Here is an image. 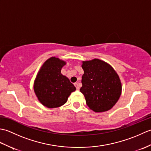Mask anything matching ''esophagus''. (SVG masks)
<instances>
[{
  "instance_id": "esophagus-1",
  "label": "esophagus",
  "mask_w": 151,
  "mask_h": 151,
  "mask_svg": "<svg viewBox=\"0 0 151 151\" xmlns=\"http://www.w3.org/2000/svg\"><path fill=\"white\" fill-rule=\"evenodd\" d=\"M75 86L76 89H77V90H79V89H80V86L78 85V83H77V82L75 83Z\"/></svg>"
}]
</instances>
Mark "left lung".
Returning a JSON list of instances; mask_svg holds the SVG:
<instances>
[{
    "instance_id": "8db88e82",
    "label": "left lung",
    "mask_w": 151,
    "mask_h": 151,
    "mask_svg": "<svg viewBox=\"0 0 151 151\" xmlns=\"http://www.w3.org/2000/svg\"><path fill=\"white\" fill-rule=\"evenodd\" d=\"M84 74L81 92L86 104L95 112H104L113 108L119 99L122 85L119 76L110 64L95 58L82 61Z\"/></svg>"
}]
</instances>
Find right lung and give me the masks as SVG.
I'll use <instances>...</instances> for the list:
<instances>
[{"instance_id":"right-lung-1","label":"right lung","mask_w":151,"mask_h":151,"mask_svg":"<svg viewBox=\"0 0 151 151\" xmlns=\"http://www.w3.org/2000/svg\"><path fill=\"white\" fill-rule=\"evenodd\" d=\"M65 65V61L51 57L44 62L37 74L34 90L38 101L45 106L49 108L61 106L76 90L69 78L61 73Z\"/></svg>"}]
</instances>
